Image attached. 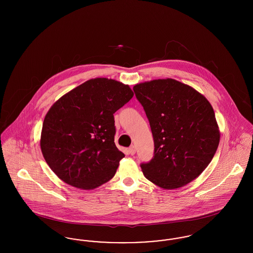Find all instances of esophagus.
<instances>
[{
	"label": "esophagus",
	"instance_id": "1",
	"mask_svg": "<svg viewBox=\"0 0 253 253\" xmlns=\"http://www.w3.org/2000/svg\"><path fill=\"white\" fill-rule=\"evenodd\" d=\"M128 151H129V154H130V155L133 156V155L135 154V147H134V146H131Z\"/></svg>",
	"mask_w": 253,
	"mask_h": 253
}]
</instances>
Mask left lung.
Masks as SVG:
<instances>
[{"mask_svg": "<svg viewBox=\"0 0 253 253\" xmlns=\"http://www.w3.org/2000/svg\"><path fill=\"white\" fill-rule=\"evenodd\" d=\"M150 121L154 158L141 164L145 177L164 190L198 177L214 157L220 130L210 101L190 85L158 79L133 86Z\"/></svg>", "mask_w": 253, "mask_h": 253, "instance_id": "left-lung-1", "label": "left lung"}]
</instances>
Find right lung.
<instances>
[{"instance_id":"right-lung-1","label":"right lung","mask_w":253,"mask_h":253,"mask_svg":"<svg viewBox=\"0 0 253 253\" xmlns=\"http://www.w3.org/2000/svg\"><path fill=\"white\" fill-rule=\"evenodd\" d=\"M133 96L116 80L91 79L50 107L40 145L60 180L81 190H94L111 180L124 157L115 144L114 114Z\"/></svg>"}]
</instances>
